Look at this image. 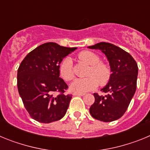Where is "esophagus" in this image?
<instances>
[{
  "instance_id": "obj_1",
  "label": "esophagus",
  "mask_w": 150,
  "mask_h": 150,
  "mask_svg": "<svg viewBox=\"0 0 150 150\" xmlns=\"http://www.w3.org/2000/svg\"><path fill=\"white\" fill-rule=\"evenodd\" d=\"M74 95L75 96H84V93H74Z\"/></svg>"
}]
</instances>
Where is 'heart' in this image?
<instances>
[{
    "mask_svg": "<svg viewBox=\"0 0 150 150\" xmlns=\"http://www.w3.org/2000/svg\"><path fill=\"white\" fill-rule=\"evenodd\" d=\"M78 59L90 65L88 71V77L78 78L71 83V88L75 93H86L95 89L98 83L104 85L109 81L111 71L109 66L100 62V57L92 52L83 51L78 55ZM59 72L66 81L74 77L72 62L69 58L64 59L59 66Z\"/></svg>",
    "mask_w": 150,
    "mask_h": 150,
    "instance_id": "obj_1",
    "label": "heart"
}]
</instances>
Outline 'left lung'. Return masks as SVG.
<instances>
[{
  "label": "left lung",
  "mask_w": 150,
  "mask_h": 150,
  "mask_svg": "<svg viewBox=\"0 0 150 150\" xmlns=\"http://www.w3.org/2000/svg\"><path fill=\"white\" fill-rule=\"evenodd\" d=\"M88 48L105 54L112 72L108 83L101 89L107 95L94 94L95 100L90 107V114L105 122L115 121L124 115L135 93L137 64L128 52L112 43L100 42Z\"/></svg>",
  "instance_id": "left-lung-1"
}]
</instances>
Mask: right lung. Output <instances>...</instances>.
I'll return each instance as SVG.
<instances>
[{"label":"right lung","mask_w":150,"mask_h":150,"mask_svg":"<svg viewBox=\"0 0 150 150\" xmlns=\"http://www.w3.org/2000/svg\"><path fill=\"white\" fill-rule=\"evenodd\" d=\"M76 50L55 43H46L29 52L21 62L17 73L18 91L30 117L42 123L64 117L72 95L59 76V64L64 57ZM55 92H59L57 96Z\"/></svg>","instance_id":"add662e5"}]
</instances>
